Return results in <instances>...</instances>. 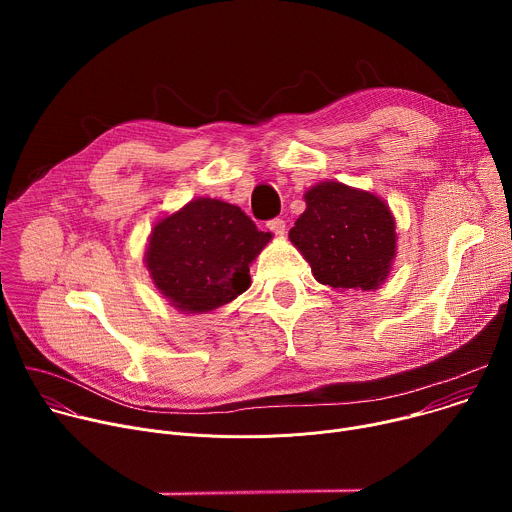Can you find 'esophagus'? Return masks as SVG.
Segmentation results:
<instances>
[{
  "mask_svg": "<svg viewBox=\"0 0 512 512\" xmlns=\"http://www.w3.org/2000/svg\"><path fill=\"white\" fill-rule=\"evenodd\" d=\"M267 229L281 237V235H285V221L283 218H271V221L267 223Z\"/></svg>",
  "mask_w": 512,
  "mask_h": 512,
  "instance_id": "esophagus-1",
  "label": "esophagus"
}]
</instances>
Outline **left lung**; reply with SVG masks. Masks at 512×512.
<instances>
[{"label": "left lung", "instance_id": "8db88e82", "mask_svg": "<svg viewBox=\"0 0 512 512\" xmlns=\"http://www.w3.org/2000/svg\"><path fill=\"white\" fill-rule=\"evenodd\" d=\"M306 210L289 241L334 289H377L397 253L395 218L379 196L340 182H320L306 194Z\"/></svg>", "mask_w": 512, "mask_h": 512}]
</instances>
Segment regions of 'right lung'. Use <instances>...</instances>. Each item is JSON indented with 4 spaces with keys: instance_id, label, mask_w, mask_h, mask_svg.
Here are the masks:
<instances>
[{
    "instance_id": "obj_1",
    "label": "right lung",
    "mask_w": 512,
    "mask_h": 512,
    "mask_svg": "<svg viewBox=\"0 0 512 512\" xmlns=\"http://www.w3.org/2000/svg\"><path fill=\"white\" fill-rule=\"evenodd\" d=\"M269 241L239 206L196 198L156 223L145 267L174 308L202 314L249 289V265Z\"/></svg>"
}]
</instances>
